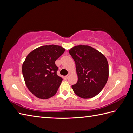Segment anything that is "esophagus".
Wrapping results in <instances>:
<instances>
[{
  "mask_svg": "<svg viewBox=\"0 0 133 133\" xmlns=\"http://www.w3.org/2000/svg\"><path fill=\"white\" fill-rule=\"evenodd\" d=\"M69 76H70V74H68L67 75H66V76H65V78H66V79H68V78H69Z\"/></svg>",
  "mask_w": 133,
  "mask_h": 133,
  "instance_id": "esophagus-1",
  "label": "esophagus"
}]
</instances>
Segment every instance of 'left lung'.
I'll list each match as a JSON object with an SVG mask.
<instances>
[{"mask_svg":"<svg viewBox=\"0 0 133 133\" xmlns=\"http://www.w3.org/2000/svg\"><path fill=\"white\" fill-rule=\"evenodd\" d=\"M75 62L78 82L71 86L76 95L83 99L93 98L102 90L109 77L107 59L88 45H77L69 51Z\"/></svg>","mask_w":133,"mask_h":133,"instance_id":"8db88e82","label":"left lung"}]
</instances>
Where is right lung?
<instances>
[{
    "label": "right lung",
    "mask_w": 133,
    "mask_h": 133,
    "mask_svg": "<svg viewBox=\"0 0 133 133\" xmlns=\"http://www.w3.org/2000/svg\"><path fill=\"white\" fill-rule=\"evenodd\" d=\"M65 50L59 45H44L27 55L22 73L28 89L36 97L47 99L57 93L63 79L57 74L55 62Z\"/></svg>",
    "instance_id": "obj_1"
}]
</instances>
